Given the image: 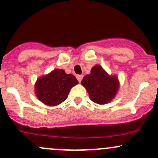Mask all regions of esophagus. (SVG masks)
<instances>
[{
    "label": "esophagus",
    "mask_w": 158,
    "mask_h": 158,
    "mask_svg": "<svg viewBox=\"0 0 158 158\" xmlns=\"http://www.w3.org/2000/svg\"><path fill=\"white\" fill-rule=\"evenodd\" d=\"M82 78H83V76H82V75H77V76H76V79H78V81H79V82H81V81L82 80Z\"/></svg>",
    "instance_id": "obj_1"
}]
</instances>
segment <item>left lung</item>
<instances>
[{"mask_svg":"<svg viewBox=\"0 0 158 158\" xmlns=\"http://www.w3.org/2000/svg\"><path fill=\"white\" fill-rule=\"evenodd\" d=\"M82 84L86 87L90 99L99 104L110 102L119 87L117 77L109 76L98 64L91 69L90 74L84 76Z\"/></svg>","mask_w":158,"mask_h":158,"instance_id":"left-lung-1","label":"left lung"}]
</instances>
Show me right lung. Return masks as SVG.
Instances as JSON below:
<instances>
[{"instance_id":"add662e5","label":"right lung","mask_w":158,"mask_h":158,"mask_svg":"<svg viewBox=\"0 0 158 158\" xmlns=\"http://www.w3.org/2000/svg\"><path fill=\"white\" fill-rule=\"evenodd\" d=\"M78 82L72 74H66L62 69H54L38 79L35 90L41 102L47 105L55 106L67 99L70 89Z\"/></svg>"}]
</instances>
